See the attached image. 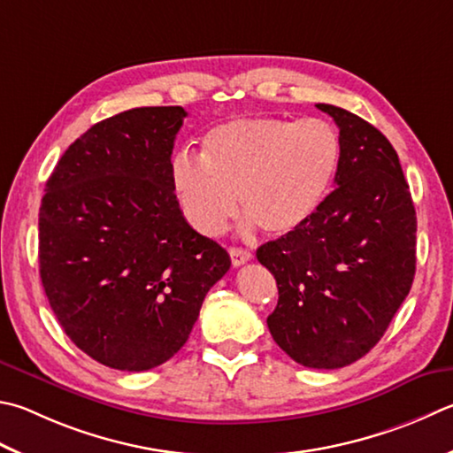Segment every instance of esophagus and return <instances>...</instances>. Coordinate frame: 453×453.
Masks as SVG:
<instances>
[{
	"mask_svg": "<svg viewBox=\"0 0 453 453\" xmlns=\"http://www.w3.org/2000/svg\"><path fill=\"white\" fill-rule=\"evenodd\" d=\"M229 257H232L234 267H240L243 263H248L251 259V253L248 250L242 248H229Z\"/></svg>",
	"mask_w": 453,
	"mask_h": 453,
	"instance_id": "obj_1",
	"label": "esophagus"
}]
</instances>
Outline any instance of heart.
Segmentation results:
<instances>
[{"mask_svg": "<svg viewBox=\"0 0 453 453\" xmlns=\"http://www.w3.org/2000/svg\"><path fill=\"white\" fill-rule=\"evenodd\" d=\"M341 138L323 119L240 117L208 130L200 158L172 164L186 219L218 235L237 210L269 235H289L315 216L339 168Z\"/></svg>", "mask_w": 453, "mask_h": 453, "instance_id": "obj_1", "label": "heart"}]
</instances>
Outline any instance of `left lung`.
Listing matches in <instances>:
<instances>
[{
	"instance_id": "8db88e82",
	"label": "left lung",
	"mask_w": 453,
	"mask_h": 453,
	"mask_svg": "<svg viewBox=\"0 0 453 453\" xmlns=\"http://www.w3.org/2000/svg\"><path fill=\"white\" fill-rule=\"evenodd\" d=\"M334 190L305 226L263 243L257 259L279 289L267 317L295 363L342 368L382 339L416 273V210L398 154L380 130L333 104Z\"/></svg>"
}]
</instances>
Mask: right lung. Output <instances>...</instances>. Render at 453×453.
Segmentation results:
<instances>
[{
  "mask_svg": "<svg viewBox=\"0 0 453 453\" xmlns=\"http://www.w3.org/2000/svg\"><path fill=\"white\" fill-rule=\"evenodd\" d=\"M182 106L96 122L45 184L39 275L57 320L104 366L141 372L184 347L227 251L188 224L172 186Z\"/></svg>",
  "mask_w": 453,
  "mask_h": 453,
  "instance_id": "obj_1",
  "label": "right lung"
}]
</instances>
